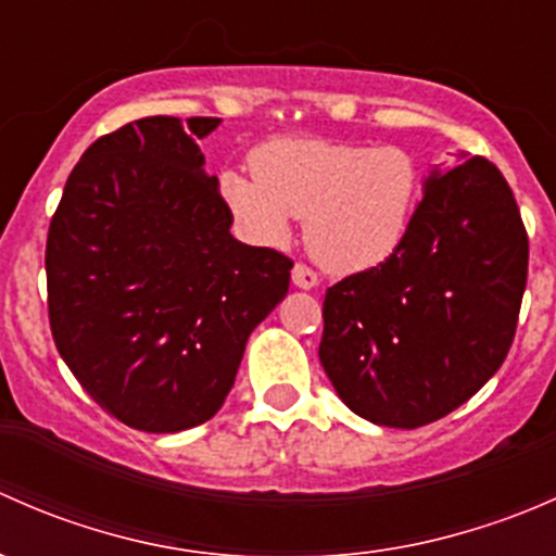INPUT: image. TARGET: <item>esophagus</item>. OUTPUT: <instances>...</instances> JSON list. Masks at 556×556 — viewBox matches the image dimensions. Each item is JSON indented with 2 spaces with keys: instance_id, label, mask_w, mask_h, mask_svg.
<instances>
[{
  "instance_id": "1",
  "label": "esophagus",
  "mask_w": 556,
  "mask_h": 556,
  "mask_svg": "<svg viewBox=\"0 0 556 556\" xmlns=\"http://www.w3.org/2000/svg\"><path fill=\"white\" fill-rule=\"evenodd\" d=\"M293 285H295V288H304V290L314 288V285H317V271L306 266V263H295V266H293Z\"/></svg>"
}]
</instances>
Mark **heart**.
<instances>
[{"label": "heart", "instance_id": "obj_1", "mask_svg": "<svg viewBox=\"0 0 556 556\" xmlns=\"http://www.w3.org/2000/svg\"><path fill=\"white\" fill-rule=\"evenodd\" d=\"M422 190L412 150L336 139H271L252 153V174L220 177L223 201L252 242H285L293 217H306V250L333 271L387 261L406 239Z\"/></svg>", "mask_w": 556, "mask_h": 556}]
</instances>
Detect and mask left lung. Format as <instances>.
I'll return each instance as SVG.
<instances>
[{"mask_svg": "<svg viewBox=\"0 0 556 556\" xmlns=\"http://www.w3.org/2000/svg\"><path fill=\"white\" fill-rule=\"evenodd\" d=\"M527 257L517 199L492 161L433 174L403 244L325 293L319 363L341 401L406 430L463 406L511 350Z\"/></svg>", "mask_w": 556, "mask_h": 556, "instance_id": "obj_1", "label": "left lung"}]
</instances>
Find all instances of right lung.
Here are the masks:
<instances>
[{"label":"right lung","mask_w":556,"mask_h":556,"mask_svg":"<svg viewBox=\"0 0 556 556\" xmlns=\"http://www.w3.org/2000/svg\"><path fill=\"white\" fill-rule=\"evenodd\" d=\"M217 117L153 115L99 137L66 179L45 244L55 350L123 425L177 433L217 414L293 261L231 237L195 140Z\"/></svg>","instance_id":"add662e5"}]
</instances>
